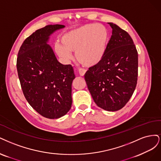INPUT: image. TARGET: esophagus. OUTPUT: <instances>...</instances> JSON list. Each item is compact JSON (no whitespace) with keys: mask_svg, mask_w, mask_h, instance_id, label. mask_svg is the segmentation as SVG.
<instances>
[{"mask_svg":"<svg viewBox=\"0 0 161 161\" xmlns=\"http://www.w3.org/2000/svg\"><path fill=\"white\" fill-rule=\"evenodd\" d=\"M79 74H80V75H81V76H84V75H85V74H86V69H79Z\"/></svg>","mask_w":161,"mask_h":161,"instance_id":"obj_1","label":"esophagus"}]
</instances>
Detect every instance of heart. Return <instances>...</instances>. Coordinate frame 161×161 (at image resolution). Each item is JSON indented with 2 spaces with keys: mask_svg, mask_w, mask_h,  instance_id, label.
<instances>
[{
  "mask_svg": "<svg viewBox=\"0 0 161 161\" xmlns=\"http://www.w3.org/2000/svg\"><path fill=\"white\" fill-rule=\"evenodd\" d=\"M108 39L106 28L100 24H90L71 30L55 45V50L65 62H69L75 53V58L86 67L97 65L104 55Z\"/></svg>",
  "mask_w": 161,
  "mask_h": 161,
  "instance_id": "b5f03b06",
  "label": "heart"
}]
</instances>
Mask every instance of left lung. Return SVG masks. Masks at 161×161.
<instances>
[{"label":"left lung","mask_w":161,"mask_h":161,"mask_svg":"<svg viewBox=\"0 0 161 161\" xmlns=\"http://www.w3.org/2000/svg\"><path fill=\"white\" fill-rule=\"evenodd\" d=\"M112 35L104 55L84 75L93 100L103 110H120L130 99L138 77V52L129 34L108 23Z\"/></svg>","instance_id":"obj_1"}]
</instances>
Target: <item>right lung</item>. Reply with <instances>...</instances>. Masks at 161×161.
<instances>
[{
	"label": "right lung",
	"instance_id": "right-lung-1",
	"mask_svg": "<svg viewBox=\"0 0 161 161\" xmlns=\"http://www.w3.org/2000/svg\"><path fill=\"white\" fill-rule=\"evenodd\" d=\"M64 27L63 25H49L36 31L24 41L17 60L26 100L39 114L49 119L64 116L72 104L74 68L59 63L48 44L50 36Z\"/></svg>",
	"mask_w": 161,
	"mask_h": 161
}]
</instances>
